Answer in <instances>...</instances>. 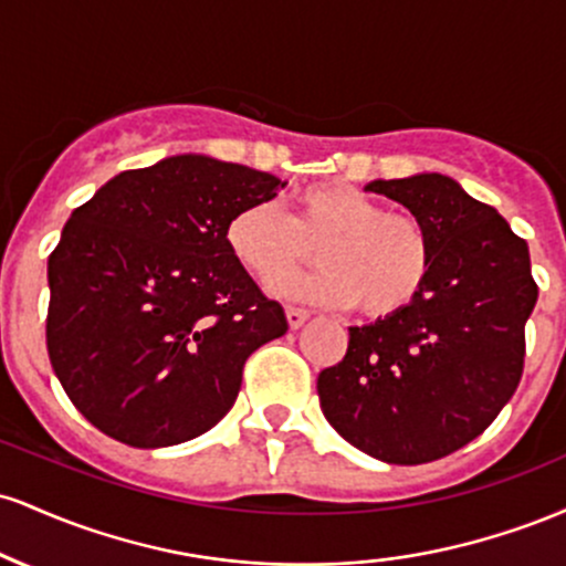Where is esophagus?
I'll list each match as a JSON object with an SVG mask.
<instances>
[{
  "label": "esophagus",
  "instance_id": "obj_1",
  "mask_svg": "<svg viewBox=\"0 0 566 566\" xmlns=\"http://www.w3.org/2000/svg\"><path fill=\"white\" fill-rule=\"evenodd\" d=\"M311 319V311L308 308H295V305H290L287 308V324H290V329H297V327H303L305 322Z\"/></svg>",
  "mask_w": 566,
  "mask_h": 566
}]
</instances>
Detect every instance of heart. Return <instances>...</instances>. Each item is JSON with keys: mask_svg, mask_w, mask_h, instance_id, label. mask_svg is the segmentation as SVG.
<instances>
[{"mask_svg": "<svg viewBox=\"0 0 566 566\" xmlns=\"http://www.w3.org/2000/svg\"><path fill=\"white\" fill-rule=\"evenodd\" d=\"M290 218L271 201H250L226 223L231 258L255 282L273 284L313 250L325 263L311 277L274 285L279 295L327 305L359 303L380 319L405 311L426 290L433 247L426 226L409 212H391L348 184H311L292 193Z\"/></svg>", "mask_w": 566, "mask_h": 566, "instance_id": "b5f03b06", "label": "heart"}]
</instances>
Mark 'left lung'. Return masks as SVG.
Masks as SVG:
<instances>
[{
    "mask_svg": "<svg viewBox=\"0 0 566 566\" xmlns=\"http://www.w3.org/2000/svg\"><path fill=\"white\" fill-rule=\"evenodd\" d=\"M426 226L433 269L399 314L348 327L343 361L319 373L322 412L356 450L394 465L458 452L509 405L537 303L530 250L495 207L439 172L373 180Z\"/></svg>",
    "mask_w": 566,
    "mask_h": 566,
    "instance_id": "obj_1",
    "label": "left lung"
}]
</instances>
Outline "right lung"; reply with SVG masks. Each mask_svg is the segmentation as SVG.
<instances>
[{"instance_id":"add662e5","label":"right lung","mask_w":566,"mask_h":566,"mask_svg":"<svg viewBox=\"0 0 566 566\" xmlns=\"http://www.w3.org/2000/svg\"><path fill=\"white\" fill-rule=\"evenodd\" d=\"M276 175L199 154L119 172L71 212L48 261V354L97 431L154 450L210 431L244 361L287 333L226 247L239 207Z\"/></svg>"}]
</instances>
